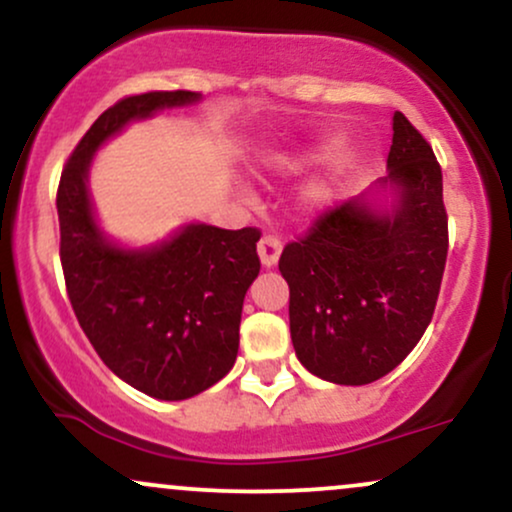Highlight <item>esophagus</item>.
<instances>
[{
  "mask_svg": "<svg viewBox=\"0 0 512 512\" xmlns=\"http://www.w3.org/2000/svg\"><path fill=\"white\" fill-rule=\"evenodd\" d=\"M257 255H260L262 264L267 269H272L276 262H279L281 255V240L274 236H262L260 243H257Z\"/></svg>",
  "mask_w": 512,
  "mask_h": 512,
  "instance_id": "1",
  "label": "esophagus"
}]
</instances>
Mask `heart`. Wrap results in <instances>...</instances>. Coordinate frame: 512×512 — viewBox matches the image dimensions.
Instances as JSON below:
<instances>
[{"instance_id": "obj_1", "label": "heart", "mask_w": 512, "mask_h": 512, "mask_svg": "<svg viewBox=\"0 0 512 512\" xmlns=\"http://www.w3.org/2000/svg\"><path fill=\"white\" fill-rule=\"evenodd\" d=\"M330 151H332V146L322 144V146H313V149L293 151V154H276V156H272V168L284 170V173H298V170H305V168L315 166V163L324 161V158L330 155ZM354 163H356L354 151H349V149L334 151L331 158L325 162V166L320 168V173H317L315 178L305 185V190H303L305 207H310V209L327 207V204L337 197L339 187L344 185V180L349 178Z\"/></svg>"}]
</instances>
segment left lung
I'll use <instances>...</instances> for the list:
<instances>
[{"label": "left lung", "mask_w": 512, "mask_h": 512, "mask_svg": "<svg viewBox=\"0 0 512 512\" xmlns=\"http://www.w3.org/2000/svg\"><path fill=\"white\" fill-rule=\"evenodd\" d=\"M392 132L385 178L322 214L279 260L298 361L334 385L395 370L424 337L443 281V173L402 113Z\"/></svg>", "instance_id": "8db88e82"}]
</instances>
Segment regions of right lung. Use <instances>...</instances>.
<instances>
[{
    "label": "right lung",
    "mask_w": 512,
    "mask_h": 512,
    "mask_svg": "<svg viewBox=\"0 0 512 512\" xmlns=\"http://www.w3.org/2000/svg\"><path fill=\"white\" fill-rule=\"evenodd\" d=\"M199 101L195 91L122 98L84 134L57 190L60 260L81 330L117 378L166 402L209 390L236 363L245 293L260 274V231L192 221L161 243L127 248L98 223L88 170L129 122Z\"/></svg>",
    "instance_id": "obj_1"
}]
</instances>
